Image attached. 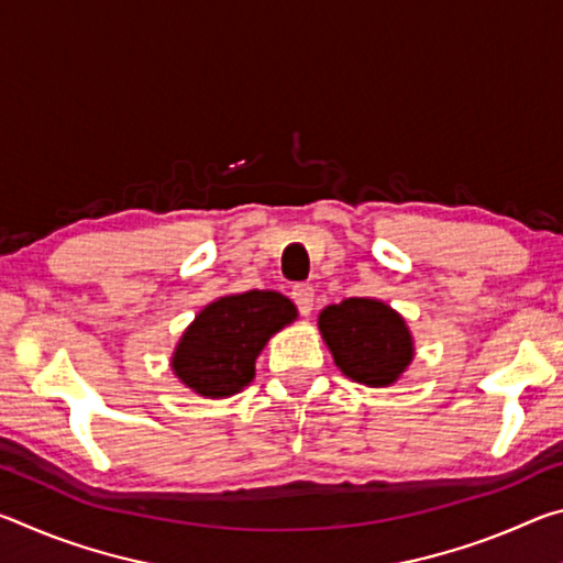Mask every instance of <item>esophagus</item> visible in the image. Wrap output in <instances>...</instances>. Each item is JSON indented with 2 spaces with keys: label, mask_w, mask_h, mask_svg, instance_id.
Wrapping results in <instances>:
<instances>
[{
  "label": "esophagus",
  "mask_w": 563,
  "mask_h": 563,
  "mask_svg": "<svg viewBox=\"0 0 563 563\" xmlns=\"http://www.w3.org/2000/svg\"><path fill=\"white\" fill-rule=\"evenodd\" d=\"M290 298L295 302V308L300 310V316H310L312 305H316V290L310 285H295Z\"/></svg>",
  "instance_id": "obj_1"
}]
</instances>
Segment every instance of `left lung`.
Listing matches in <instances>:
<instances>
[{"label":"left lung","instance_id":"obj_1","mask_svg":"<svg viewBox=\"0 0 563 563\" xmlns=\"http://www.w3.org/2000/svg\"><path fill=\"white\" fill-rule=\"evenodd\" d=\"M320 332L335 365L355 383L393 385L412 360V338L389 305L347 298L320 312Z\"/></svg>","mask_w":563,"mask_h":563}]
</instances>
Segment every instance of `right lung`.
I'll return each mask as SVG.
<instances>
[{"instance_id":"1","label":"right lung","mask_w":563,"mask_h":563,"mask_svg":"<svg viewBox=\"0 0 563 563\" xmlns=\"http://www.w3.org/2000/svg\"><path fill=\"white\" fill-rule=\"evenodd\" d=\"M295 305L280 292L228 295L198 312L174 352V373L203 397L235 395L255 375V357L273 332L295 320Z\"/></svg>"}]
</instances>
